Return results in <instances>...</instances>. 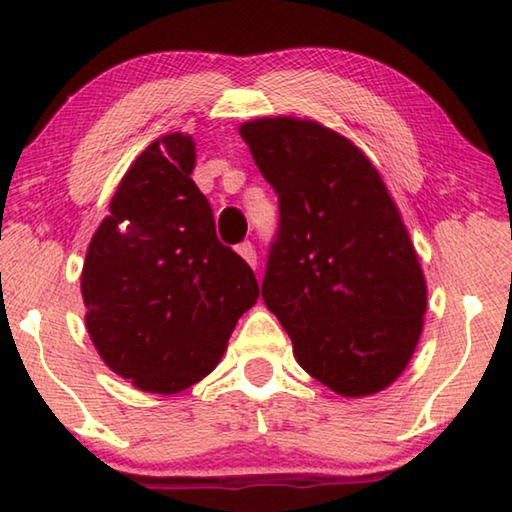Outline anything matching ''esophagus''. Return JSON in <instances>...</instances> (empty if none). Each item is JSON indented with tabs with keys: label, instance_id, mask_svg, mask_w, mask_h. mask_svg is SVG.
Instances as JSON below:
<instances>
[{
	"label": "esophagus",
	"instance_id": "34e87169",
	"mask_svg": "<svg viewBox=\"0 0 512 512\" xmlns=\"http://www.w3.org/2000/svg\"><path fill=\"white\" fill-rule=\"evenodd\" d=\"M237 253L246 259V262L255 268L257 264V253H255V246L250 244V241H244V244L237 246Z\"/></svg>",
	"mask_w": 512,
	"mask_h": 512
}]
</instances>
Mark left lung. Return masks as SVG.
Here are the masks:
<instances>
[{
  "label": "left lung",
  "instance_id": "obj_1",
  "mask_svg": "<svg viewBox=\"0 0 512 512\" xmlns=\"http://www.w3.org/2000/svg\"><path fill=\"white\" fill-rule=\"evenodd\" d=\"M239 133L280 201L266 307L320 384L345 397L384 391L418 345L427 284L379 171L311 119L264 117Z\"/></svg>",
  "mask_w": 512,
  "mask_h": 512
}]
</instances>
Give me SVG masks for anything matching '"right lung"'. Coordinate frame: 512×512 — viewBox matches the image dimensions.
Wrapping results in <instances>:
<instances>
[{"label":"right lung","instance_id":"1","mask_svg":"<svg viewBox=\"0 0 512 512\" xmlns=\"http://www.w3.org/2000/svg\"><path fill=\"white\" fill-rule=\"evenodd\" d=\"M194 164L189 135L146 146L121 178L81 273L94 348L146 393L173 395L201 381L259 298L253 268L216 237Z\"/></svg>","mask_w":512,"mask_h":512}]
</instances>
